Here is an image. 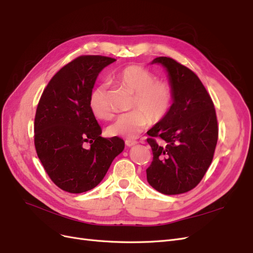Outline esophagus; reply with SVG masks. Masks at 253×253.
<instances>
[{"instance_id": "esophagus-1", "label": "esophagus", "mask_w": 253, "mask_h": 253, "mask_svg": "<svg viewBox=\"0 0 253 253\" xmlns=\"http://www.w3.org/2000/svg\"><path fill=\"white\" fill-rule=\"evenodd\" d=\"M126 144L127 145V147H133V145L137 144V141L136 140H126Z\"/></svg>"}]
</instances>
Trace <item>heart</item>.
Returning <instances> with one entry per match:
<instances>
[{"label": "heart", "instance_id": "b5f03b06", "mask_svg": "<svg viewBox=\"0 0 253 253\" xmlns=\"http://www.w3.org/2000/svg\"><path fill=\"white\" fill-rule=\"evenodd\" d=\"M116 81L124 87L134 91L131 112L121 114L111 124L106 132L112 137L134 139L151 120L157 122L169 113L173 101L171 84L156 79L148 68L140 65H128L116 74ZM88 106L98 119H109L112 108L105 84H98L91 88L88 96Z\"/></svg>", "mask_w": 253, "mask_h": 253}]
</instances>
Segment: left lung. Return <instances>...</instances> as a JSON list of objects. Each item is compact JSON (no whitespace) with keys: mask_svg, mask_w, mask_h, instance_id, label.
Listing matches in <instances>:
<instances>
[{"mask_svg":"<svg viewBox=\"0 0 253 253\" xmlns=\"http://www.w3.org/2000/svg\"><path fill=\"white\" fill-rule=\"evenodd\" d=\"M154 63L168 72L173 103L166 117L148 131L153 160L147 179L160 193L181 194L201 182L212 163L218 138L216 113L208 91L190 68L169 57H158Z\"/></svg>","mask_w":253,"mask_h":253,"instance_id":"1","label":"left lung"}]
</instances>
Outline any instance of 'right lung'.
I'll use <instances>...</instances> for the list:
<instances>
[{"mask_svg": "<svg viewBox=\"0 0 253 253\" xmlns=\"http://www.w3.org/2000/svg\"><path fill=\"white\" fill-rule=\"evenodd\" d=\"M114 61L104 56L74 59L50 79L38 103L37 154L52 182L66 192L94 189L125 149L119 137L100 136L101 127L88 106L99 73Z\"/></svg>", "mask_w": 253, "mask_h": 253, "instance_id": "1", "label": "right lung"}]
</instances>
